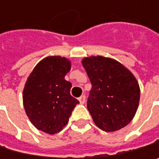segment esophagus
Returning <instances> with one entry per match:
<instances>
[{"label":"esophagus","instance_id":"1","mask_svg":"<svg viewBox=\"0 0 159 159\" xmlns=\"http://www.w3.org/2000/svg\"><path fill=\"white\" fill-rule=\"evenodd\" d=\"M79 102H80V104H85V101H86V96L85 95H81L80 97L78 98Z\"/></svg>","mask_w":159,"mask_h":159}]
</instances>
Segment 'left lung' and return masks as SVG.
<instances>
[{
	"instance_id": "obj_1",
	"label": "left lung",
	"mask_w": 159,
	"mask_h": 159,
	"mask_svg": "<svg viewBox=\"0 0 159 159\" xmlns=\"http://www.w3.org/2000/svg\"><path fill=\"white\" fill-rule=\"evenodd\" d=\"M82 65L91 83L87 108L95 125L105 132L127 126L140 98L135 77L116 60L103 56L86 57Z\"/></svg>"
}]
</instances>
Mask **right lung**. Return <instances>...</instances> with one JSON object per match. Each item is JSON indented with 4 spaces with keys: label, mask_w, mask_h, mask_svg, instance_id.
I'll return each instance as SVG.
<instances>
[{
    "label": "right lung",
    "mask_w": 159,
    "mask_h": 159,
    "mask_svg": "<svg viewBox=\"0 0 159 159\" xmlns=\"http://www.w3.org/2000/svg\"><path fill=\"white\" fill-rule=\"evenodd\" d=\"M70 66L65 57H47L36 65L25 82L23 100L26 115L44 133L62 131L79 103L70 95L71 83L65 80Z\"/></svg>",
    "instance_id": "1"
}]
</instances>
